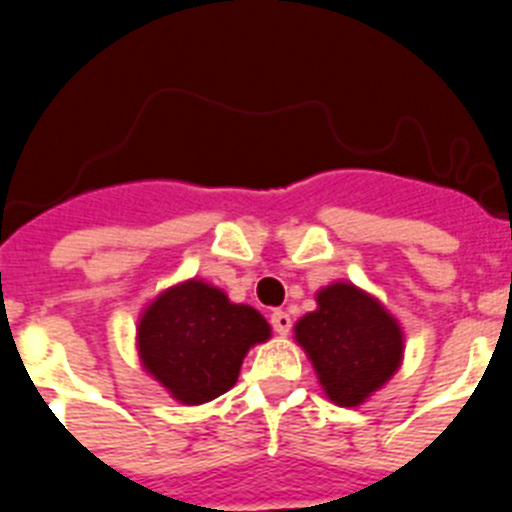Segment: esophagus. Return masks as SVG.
I'll use <instances>...</instances> for the list:
<instances>
[{"mask_svg":"<svg viewBox=\"0 0 512 512\" xmlns=\"http://www.w3.org/2000/svg\"><path fill=\"white\" fill-rule=\"evenodd\" d=\"M271 325H274V330H277L279 336H287L289 328H292V318H289L284 310H274L271 312Z\"/></svg>","mask_w":512,"mask_h":512,"instance_id":"1","label":"esophagus"}]
</instances>
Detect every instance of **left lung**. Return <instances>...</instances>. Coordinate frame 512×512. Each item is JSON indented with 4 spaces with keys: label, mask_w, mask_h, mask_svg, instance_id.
I'll return each instance as SVG.
<instances>
[{
    "label": "left lung",
    "mask_w": 512,
    "mask_h": 512,
    "mask_svg": "<svg viewBox=\"0 0 512 512\" xmlns=\"http://www.w3.org/2000/svg\"><path fill=\"white\" fill-rule=\"evenodd\" d=\"M315 305L295 323V343L323 395L338 408H359L402 366L405 330L377 295L354 282L325 284Z\"/></svg>",
    "instance_id": "8db88e82"
}]
</instances>
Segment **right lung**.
<instances>
[{
	"instance_id": "add662e5",
	"label": "right lung",
	"mask_w": 512,
	"mask_h": 512,
	"mask_svg": "<svg viewBox=\"0 0 512 512\" xmlns=\"http://www.w3.org/2000/svg\"><path fill=\"white\" fill-rule=\"evenodd\" d=\"M271 338L256 307L230 302L200 277L161 289L138 315L140 366L179 405H205L228 392L253 346Z\"/></svg>"
}]
</instances>
